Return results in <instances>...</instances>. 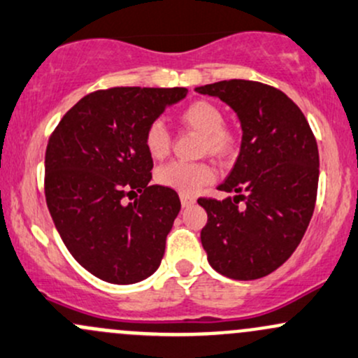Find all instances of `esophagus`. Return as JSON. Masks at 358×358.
<instances>
[{"label": "esophagus", "mask_w": 358, "mask_h": 358, "mask_svg": "<svg viewBox=\"0 0 358 358\" xmlns=\"http://www.w3.org/2000/svg\"><path fill=\"white\" fill-rule=\"evenodd\" d=\"M194 196H189V194H180V205L182 206H191L194 205Z\"/></svg>", "instance_id": "1"}]
</instances>
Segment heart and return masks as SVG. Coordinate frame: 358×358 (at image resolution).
<instances>
[{"label":"heart","mask_w":358,"mask_h":358,"mask_svg":"<svg viewBox=\"0 0 358 358\" xmlns=\"http://www.w3.org/2000/svg\"><path fill=\"white\" fill-rule=\"evenodd\" d=\"M179 122L186 128L201 134V153L227 160L236 153L237 134L224 124V113L217 103L210 101H194L179 110ZM143 143L148 155L153 160H164L171 152V134L162 121L150 122L145 129ZM215 178V171L210 164L172 162L157 171L155 179L160 186L169 187L182 194H193L199 187L208 184Z\"/></svg>","instance_id":"heart-1"}]
</instances>
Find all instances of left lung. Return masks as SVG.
<instances>
[{
  "mask_svg": "<svg viewBox=\"0 0 358 358\" xmlns=\"http://www.w3.org/2000/svg\"><path fill=\"white\" fill-rule=\"evenodd\" d=\"M196 92L232 107L242 128L239 157L218 186L236 196L198 199L208 213L201 244L220 275L261 278L285 263L309 227L319 180L316 138L302 110L275 87L224 80Z\"/></svg>",
  "mask_w": 358,
  "mask_h": 358,
  "instance_id": "obj_1",
  "label": "left lung"
}]
</instances>
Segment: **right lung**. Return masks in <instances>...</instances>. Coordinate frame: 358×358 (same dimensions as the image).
<instances>
[{
	"label": "right lung",
	"instance_id": "obj_1",
	"mask_svg": "<svg viewBox=\"0 0 358 358\" xmlns=\"http://www.w3.org/2000/svg\"><path fill=\"white\" fill-rule=\"evenodd\" d=\"M187 88L114 87L85 95L45 148V203L71 256L109 283L141 282L160 266L179 196L150 186L145 129ZM136 192L141 198L125 201Z\"/></svg>",
	"mask_w": 358,
	"mask_h": 358
}]
</instances>
